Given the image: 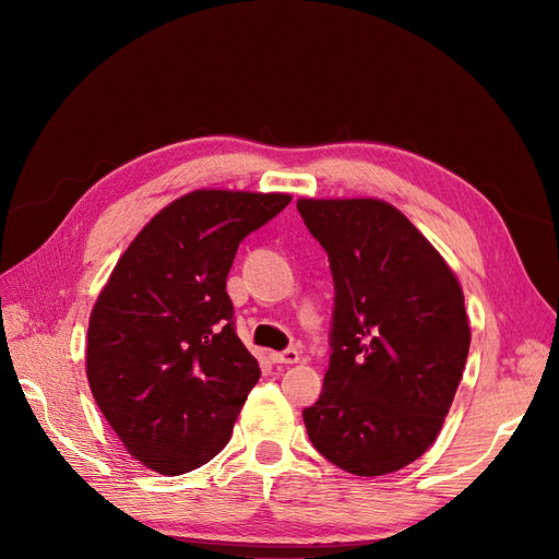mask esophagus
I'll return each mask as SVG.
<instances>
[{
	"instance_id": "obj_1",
	"label": "esophagus",
	"mask_w": 559,
	"mask_h": 559,
	"mask_svg": "<svg viewBox=\"0 0 559 559\" xmlns=\"http://www.w3.org/2000/svg\"><path fill=\"white\" fill-rule=\"evenodd\" d=\"M270 358L276 365H297L299 362V350L287 348V350H281V354H272Z\"/></svg>"
}]
</instances>
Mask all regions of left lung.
Masks as SVG:
<instances>
[{
	"label": "left lung",
	"mask_w": 559,
	"mask_h": 559,
	"mask_svg": "<svg viewBox=\"0 0 559 559\" xmlns=\"http://www.w3.org/2000/svg\"><path fill=\"white\" fill-rule=\"evenodd\" d=\"M335 281L333 356L304 409L312 447L354 476H385L437 439L472 344L462 285L383 199H299Z\"/></svg>",
	"instance_id": "left-lung-1"
}]
</instances>
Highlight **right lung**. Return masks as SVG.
Listing matches in <instances>:
<instances>
[{
    "instance_id": "1",
    "label": "right lung",
    "mask_w": 559,
    "mask_h": 559,
    "mask_svg": "<svg viewBox=\"0 0 559 559\" xmlns=\"http://www.w3.org/2000/svg\"><path fill=\"white\" fill-rule=\"evenodd\" d=\"M289 201L192 190L144 224L102 287L87 321V385L152 472L188 474L228 444L260 367L233 329L226 276L240 242Z\"/></svg>"
}]
</instances>
